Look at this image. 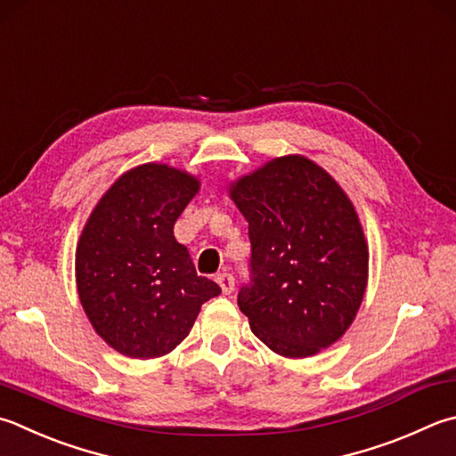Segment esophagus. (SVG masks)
Segmentation results:
<instances>
[{"mask_svg": "<svg viewBox=\"0 0 456 456\" xmlns=\"http://www.w3.org/2000/svg\"><path fill=\"white\" fill-rule=\"evenodd\" d=\"M216 281L222 289V294H232V289H234V276H232V273H228V272L218 273Z\"/></svg>", "mask_w": 456, "mask_h": 456, "instance_id": "esophagus-1", "label": "esophagus"}]
</instances>
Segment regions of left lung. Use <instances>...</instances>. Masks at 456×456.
<instances>
[{"label": "left lung", "instance_id": "1", "mask_svg": "<svg viewBox=\"0 0 456 456\" xmlns=\"http://www.w3.org/2000/svg\"><path fill=\"white\" fill-rule=\"evenodd\" d=\"M248 222L252 283L238 305L273 354L302 359L333 346L362 307L369 246L354 202L302 154L230 183Z\"/></svg>", "mask_w": 456, "mask_h": 456}]
</instances>
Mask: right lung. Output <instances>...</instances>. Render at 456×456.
Segmentation results:
<instances>
[{"label": "right lung", "mask_w": 456, "mask_h": 456, "mask_svg": "<svg viewBox=\"0 0 456 456\" xmlns=\"http://www.w3.org/2000/svg\"><path fill=\"white\" fill-rule=\"evenodd\" d=\"M200 191L194 175L147 162L118 176L83 226L75 252L79 302L107 346L133 359L162 357L220 294L196 273L175 222Z\"/></svg>", "instance_id": "right-lung-1"}]
</instances>
